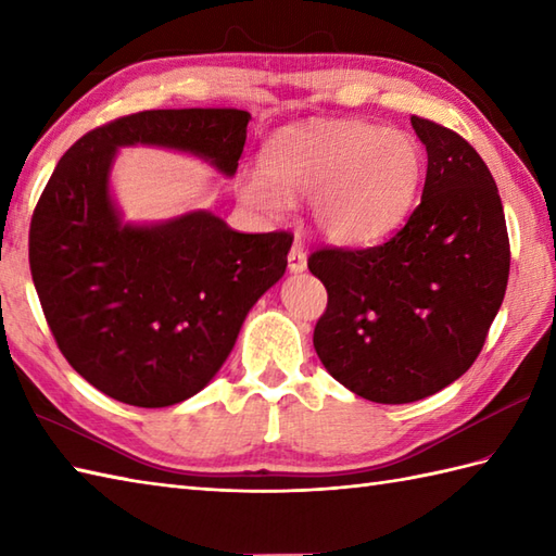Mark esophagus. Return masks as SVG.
<instances>
[{
    "label": "esophagus",
    "instance_id": "34e87169",
    "mask_svg": "<svg viewBox=\"0 0 556 556\" xmlns=\"http://www.w3.org/2000/svg\"><path fill=\"white\" fill-rule=\"evenodd\" d=\"M289 269L291 271H303L305 269V253H303V248H301L299 241L293 243L291 251H289Z\"/></svg>",
    "mask_w": 556,
    "mask_h": 556
}]
</instances>
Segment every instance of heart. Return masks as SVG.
<instances>
[{
	"label": "heart",
	"instance_id": "b5f03b06",
	"mask_svg": "<svg viewBox=\"0 0 556 556\" xmlns=\"http://www.w3.org/2000/svg\"><path fill=\"white\" fill-rule=\"evenodd\" d=\"M425 169L422 148L401 128L361 119L291 126L269 140L263 169L241 176L239 193L267 215L289 195H311L313 219L337 243H368L406 217Z\"/></svg>",
	"mask_w": 556,
	"mask_h": 556
}]
</instances>
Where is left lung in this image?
<instances>
[{
	"label": "left lung",
	"mask_w": 556,
	"mask_h": 556,
	"mask_svg": "<svg viewBox=\"0 0 556 556\" xmlns=\"http://www.w3.org/2000/svg\"><path fill=\"white\" fill-rule=\"evenodd\" d=\"M428 150L420 205L380 245L317 248L327 289L313 344L337 382L408 404L458 380L504 301L511 248L488 164L452 128L410 116Z\"/></svg>",
	"instance_id": "obj_1"
}]
</instances>
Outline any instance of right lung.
Instances as JSON below:
<instances>
[{
	"instance_id": "1",
	"label": "right lung",
	"mask_w": 556,
	"mask_h": 556,
	"mask_svg": "<svg viewBox=\"0 0 556 556\" xmlns=\"http://www.w3.org/2000/svg\"><path fill=\"white\" fill-rule=\"evenodd\" d=\"M248 119L231 108L126 114L78 138L47 181L28 233L33 285L59 351L102 394L140 408L198 394L285 275L289 231L241 233L210 212L131 227L110 198L122 146L186 150L231 176Z\"/></svg>"
}]
</instances>
